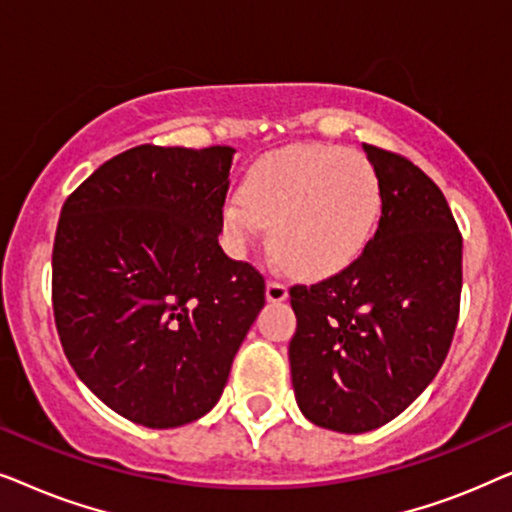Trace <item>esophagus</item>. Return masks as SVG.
Returning a JSON list of instances; mask_svg holds the SVG:
<instances>
[{
    "instance_id": "34e87169",
    "label": "esophagus",
    "mask_w": 512,
    "mask_h": 512,
    "mask_svg": "<svg viewBox=\"0 0 512 512\" xmlns=\"http://www.w3.org/2000/svg\"><path fill=\"white\" fill-rule=\"evenodd\" d=\"M265 296H268L270 303H282V300L289 296V289H286L284 282L268 279V284H265Z\"/></svg>"
}]
</instances>
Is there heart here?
I'll use <instances>...</instances> for the list:
<instances>
[{
    "mask_svg": "<svg viewBox=\"0 0 512 512\" xmlns=\"http://www.w3.org/2000/svg\"><path fill=\"white\" fill-rule=\"evenodd\" d=\"M382 186L370 160L340 146L303 144L263 158L242 195L223 207V233L235 256L272 223L277 258L305 275L345 268L373 235Z\"/></svg>",
    "mask_w": 512,
    "mask_h": 512,
    "instance_id": "1",
    "label": "heart"
}]
</instances>
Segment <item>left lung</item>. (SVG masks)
Masks as SVG:
<instances>
[{"mask_svg":"<svg viewBox=\"0 0 512 512\" xmlns=\"http://www.w3.org/2000/svg\"><path fill=\"white\" fill-rule=\"evenodd\" d=\"M382 186L373 240L338 275L291 286L298 408L366 433L401 415L443 366L459 319L461 233L440 188L398 153L363 144Z\"/></svg>","mask_w":512,"mask_h":512,"instance_id":"1","label":"left lung"}]
</instances>
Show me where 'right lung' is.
I'll use <instances>...</instances> for the list:
<instances>
[{
    "mask_svg": "<svg viewBox=\"0 0 512 512\" xmlns=\"http://www.w3.org/2000/svg\"><path fill=\"white\" fill-rule=\"evenodd\" d=\"M233 156L230 146H135L62 205V349L104 405L149 429L195 422L219 403L265 305L261 272L219 244Z\"/></svg>",
    "mask_w": 512,
    "mask_h": 512,
    "instance_id": "obj_1",
    "label": "right lung"
}]
</instances>
